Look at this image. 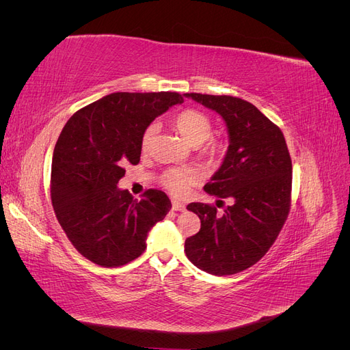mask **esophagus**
Wrapping results in <instances>:
<instances>
[{
  "mask_svg": "<svg viewBox=\"0 0 350 350\" xmlns=\"http://www.w3.org/2000/svg\"><path fill=\"white\" fill-rule=\"evenodd\" d=\"M172 208L175 211H184L185 210V204L183 203V201H179V200H172Z\"/></svg>",
  "mask_w": 350,
  "mask_h": 350,
  "instance_id": "esophagus-1",
  "label": "esophagus"
}]
</instances>
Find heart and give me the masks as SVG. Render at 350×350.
Instances as JSON below:
<instances>
[{
    "mask_svg": "<svg viewBox=\"0 0 350 350\" xmlns=\"http://www.w3.org/2000/svg\"><path fill=\"white\" fill-rule=\"evenodd\" d=\"M174 126L176 131L181 134L184 139L194 147L201 146L206 141L204 153L210 161H217L225 152V144L220 140H208L211 131H213V124L210 118L200 111L187 109L179 112L174 118ZM159 131V125L156 122L147 125L142 135V150L149 152L154 142V137ZM200 179V174L191 167L181 169H169L162 176V184L166 189H169L175 196H184L188 189L196 185Z\"/></svg>",
    "mask_w": 350,
    "mask_h": 350,
    "instance_id": "1",
    "label": "heart"
}]
</instances>
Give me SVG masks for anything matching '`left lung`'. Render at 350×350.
Listing matches in <instances>:
<instances>
[{
    "instance_id": "obj_1",
    "label": "left lung",
    "mask_w": 350,
    "mask_h": 350,
    "mask_svg": "<svg viewBox=\"0 0 350 350\" xmlns=\"http://www.w3.org/2000/svg\"><path fill=\"white\" fill-rule=\"evenodd\" d=\"M225 120L229 147L204 191L232 204L191 203L187 208L201 228L185 241L194 266L215 276H229L254 266L282 230L291 208L292 161L283 133L252 103L234 96L185 93Z\"/></svg>"
}]
</instances>
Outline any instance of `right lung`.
I'll return each instance as SVG.
<instances>
[{
	"instance_id": "add662e5",
	"label": "right lung",
	"mask_w": 350,
	"mask_h": 350,
	"mask_svg": "<svg viewBox=\"0 0 350 350\" xmlns=\"http://www.w3.org/2000/svg\"><path fill=\"white\" fill-rule=\"evenodd\" d=\"M183 102L175 92H116L77 111L62 129L51 200L67 238L92 262L120 267L140 257L149 230L171 210L163 191L147 189L139 201L116 184L125 165L140 162L147 125Z\"/></svg>"
}]
</instances>
